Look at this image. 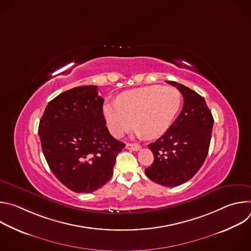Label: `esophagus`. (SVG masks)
Instances as JSON below:
<instances>
[{
	"label": "esophagus",
	"instance_id": "34e87169",
	"mask_svg": "<svg viewBox=\"0 0 251 251\" xmlns=\"http://www.w3.org/2000/svg\"><path fill=\"white\" fill-rule=\"evenodd\" d=\"M126 148L129 150H133V151H138L141 149V146L139 144H131V143H127L126 144Z\"/></svg>",
	"mask_w": 251,
	"mask_h": 251
}]
</instances>
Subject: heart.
I'll list each match as a JSON object with an SVG mask.
<instances>
[{
    "label": "heart",
    "instance_id": "b5f03b06",
    "mask_svg": "<svg viewBox=\"0 0 251 251\" xmlns=\"http://www.w3.org/2000/svg\"><path fill=\"white\" fill-rule=\"evenodd\" d=\"M182 105V94L174 86L150 85L125 91L118 101L107 102L103 112L114 137L137 128L138 136L156 139L173 124Z\"/></svg>",
    "mask_w": 251,
    "mask_h": 251
}]
</instances>
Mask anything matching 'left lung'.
<instances>
[{"label": "left lung", "mask_w": 251, "mask_h": 251, "mask_svg": "<svg viewBox=\"0 0 251 251\" xmlns=\"http://www.w3.org/2000/svg\"><path fill=\"white\" fill-rule=\"evenodd\" d=\"M167 83L182 93L184 105L169 130L148 145L154 162L145 173L157 184L176 187L188 182L202 166L209 148L213 117L204 98L196 91L176 81Z\"/></svg>", "instance_id": "left-lung-1"}]
</instances>
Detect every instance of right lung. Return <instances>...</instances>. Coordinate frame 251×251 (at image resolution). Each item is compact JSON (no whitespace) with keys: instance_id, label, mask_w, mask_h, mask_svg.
Instances as JSON below:
<instances>
[{"instance_id":"obj_1","label":"right lung","mask_w":251,"mask_h":251,"mask_svg":"<svg viewBox=\"0 0 251 251\" xmlns=\"http://www.w3.org/2000/svg\"><path fill=\"white\" fill-rule=\"evenodd\" d=\"M103 102L96 85L75 87L50 101L40 121L45 158L58 181L75 193H92L108 182L125 147L105 126Z\"/></svg>"}]
</instances>
